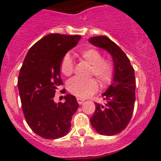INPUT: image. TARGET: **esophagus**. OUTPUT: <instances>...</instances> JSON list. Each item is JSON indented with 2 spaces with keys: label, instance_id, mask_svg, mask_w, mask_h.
<instances>
[{
  "label": "esophagus",
  "instance_id": "1",
  "mask_svg": "<svg viewBox=\"0 0 161 161\" xmlns=\"http://www.w3.org/2000/svg\"><path fill=\"white\" fill-rule=\"evenodd\" d=\"M84 101H85V100H84V99L79 98V97L77 98V102H78V103H79V104H82Z\"/></svg>",
  "mask_w": 161,
  "mask_h": 161
}]
</instances>
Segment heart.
Returning a JSON list of instances; mask_svg holds the SVG:
<instances>
[{
  "label": "heart",
  "mask_w": 161,
  "mask_h": 161,
  "mask_svg": "<svg viewBox=\"0 0 161 161\" xmlns=\"http://www.w3.org/2000/svg\"><path fill=\"white\" fill-rule=\"evenodd\" d=\"M81 61L90 65V75H94L103 86L110 82L114 75V64L111 60L103 58V54L98 49L92 47L84 48L78 53ZM74 71V64L71 56L67 53L63 57L60 64V71L63 75L69 77ZM98 82L95 79L82 80L73 78L67 82V90L76 97L86 98L95 93L98 90Z\"/></svg>",
  "instance_id": "obj_1"
}]
</instances>
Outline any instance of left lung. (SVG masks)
Returning a JSON list of instances; mask_svg holds the SVG:
<instances>
[{"label": "left lung", "instance_id": "8db88e82", "mask_svg": "<svg viewBox=\"0 0 161 161\" xmlns=\"http://www.w3.org/2000/svg\"><path fill=\"white\" fill-rule=\"evenodd\" d=\"M89 41L108 50L113 58V82L102 95L107 103L104 106L95 103L96 109L90 122L100 135L114 136L124 130L132 117L136 101L135 70L127 55L108 37L93 36Z\"/></svg>", "mask_w": 161, "mask_h": 161}]
</instances>
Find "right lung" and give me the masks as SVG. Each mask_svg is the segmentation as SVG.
Returning <instances> with one entry per match:
<instances>
[{
  "label": "right lung",
  "mask_w": 161,
  "mask_h": 161,
  "mask_svg": "<svg viewBox=\"0 0 161 161\" xmlns=\"http://www.w3.org/2000/svg\"><path fill=\"white\" fill-rule=\"evenodd\" d=\"M81 36L52 33L37 41L27 53L20 69L18 88L27 124L36 134L56 139L69 133L71 118L79 108L74 96L64 103L53 101L62 85L60 64L63 57L76 46Z\"/></svg>",
  "instance_id": "1"
}]
</instances>
